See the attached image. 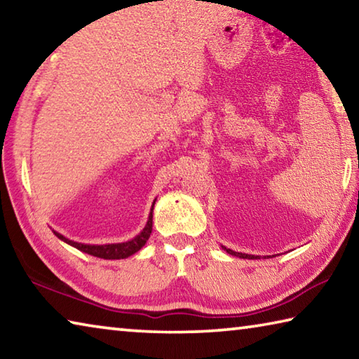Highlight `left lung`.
<instances>
[{"mask_svg": "<svg viewBox=\"0 0 359 359\" xmlns=\"http://www.w3.org/2000/svg\"><path fill=\"white\" fill-rule=\"evenodd\" d=\"M224 250H226L229 255H234V257H239V258H248V259H258V257H255V255H247V253H238V252H233L231 248L223 247Z\"/></svg>", "mask_w": 359, "mask_h": 359, "instance_id": "obj_1", "label": "left lung"}]
</instances>
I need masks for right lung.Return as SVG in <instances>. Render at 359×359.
I'll use <instances>...</instances> for the list:
<instances>
[{
    "instance_id": "obj_1",
    "label": "right lung",
    "mask_w": 359,
    "mask_h": 359,
    "mask_svg": "<svg viewBox=\"0 0 359 359\" xmlns=\"http://www.w3.org/2000/svg\"><path fill=\"white\" fill-rule=\"evenodd\" d=\"M155 205V203H154ZM154 205L150 209V215L147 224L145 228L139 233L135 239H131L128 242H121V244H106V245H90V244H81V242H74L71 239H66L65 236H62L57 231H53V234L57 236L58 239H62L66 244H69L72 247H76L77 250H81L83 253L92 255V257H98V258H104V259H123L128 258L131 255H135L136 252L141 250V248L145 245V242L149 241L150 234H151V218H154Z\"/></svg>"
}]
</instances>
